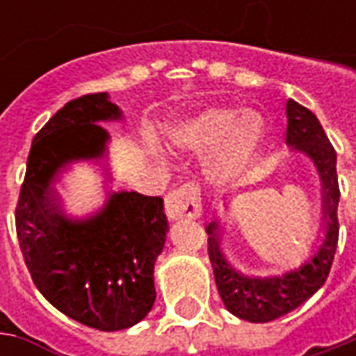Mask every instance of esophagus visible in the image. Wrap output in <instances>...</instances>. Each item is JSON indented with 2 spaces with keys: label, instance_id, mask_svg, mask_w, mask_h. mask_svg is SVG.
I'll return each mask as SVG.
<instances>
[{
  "label": "esophagus",
  "instance_id": "esophagus-1",
  "mask_svg": "<svg viewBox=\"0 0 356 356\" xmlns=\"http://www.w3.org/2000/svg\"><path fill=\"white\" fill-rule=\"evenodd\" d=\"M164 208H166V216L170 220H182V218L194 220V218H198L202 213L200 190L194 184H184L172 190L164 200Z\"/></svg>",
  "mask_w": 356,
  "mask_h": 356
}]
</instances>
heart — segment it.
<instances>
[{
	"label": "heart",
	"mask_w": 356,
	"mask_h": 356,
	"mask_svg": "<svg viewBox=\"0 0 356 356\" xmlns=\"http://www.w3.org/2000/svg\"><path fill=\"white\" fill-rule=\"evenodd\" d=\"M266 138L264 117L255 111L216 106L168 129V143L182 152L204 154L218 146L212 172L224 182L245 178L255 166Z\"/></svg>",
	"instance_id": "1"
}]
</instances>
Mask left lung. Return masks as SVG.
Returning <instances> with one entry per match:
<instances>
[{"label": "left lung", "mask_w": 356, "mask_h": 356, "mask_svg": "<svg viewBox=\"0 0 356 356\" xmlns=\"http://www.w3.org/2000/svg\"><path fill=\"white\" fill-rule=\"evenodd\" d=\"M287 144L307 154L321 176L323 229L325 239L317 253L299 269L275 277H248L229 266L220 250V224L212 222L208 232V253L220 297L229 313L250 323L280 319L305 303L329 277L339 241V180L337 152L317 117L295 101H287Z\"/></svg>", "instance_id": "8db88e82"}]
</instances>
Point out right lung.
I'll return each instance as SVG.
<instances>
[{"instance_id": "add662e5", "label": "right lung", "mask_w": 356, "mask_h": 356, "mask_svg": "<svg viewBox=\"0 0 356 356\" xmlns=\"http://www.w3.org/2000/svg\"><path fill=\"white\" fill-rule=\"evenodd\" d=\"M122 113L106 92L69 101L35 134L15 208L25 266L37 289L67 317L99 331L143 321L154 305V264L168 222L160 196L111 194L87 220L61 212L51 182L67 162L99 158L108 132L101 120Z\"/></svg>"}]
</instances>
